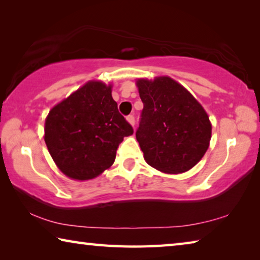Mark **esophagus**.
<instances>
[{"mask_svg":"<svg viewBox=\"0 0 260 260\" xmlns=\"http://www.w3.org/2000/svg\"><path fill=\"white\" fill-rule=\"evenodd\" d=\"M127 121H128L132 126H134L135 125V117H134V114H129V116H127Z\"/></svg>","mask_w":260,"mask_h":260,"instance_id":"esophagus-1","label":"esophagus"}]
</instances>
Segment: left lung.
<instances>
[{"label": "left lung", "instance_id": "8db88e82", "mask_svg": "<svg viewBox=\"0 0 260 260\" xmlns=\"http://www.w3.org/2000/svg\"><path fill=\"white\" fill-rule=\"evenodd\" d=\"M143 103L136 140L144 160L160 172L190 170L211 140L208 113L183 86L170 77L136 81Z\"/></svg>", "mask_w": 260, "mask_h": 260}]
</instances>
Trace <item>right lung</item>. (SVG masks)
Masks as SVG:
<instances>
[{
	"mask_svg": "<svg viewBox=\"0 0 260 260\" xmlns=\"http://www.w3.org/2000/svg\"><path fill=\"white\" fill-rule=\"evenodd\" d=\"M133 132L118 111L111 86L89 81L50 110L45 141L61 172L89 180L113 164L119 144Z\"/></svg>",
	"mask_w": 260,
	"mask_h": 260,
	"instance_id": "add662e5",
	"label": "right lung"
}]
</instances>
